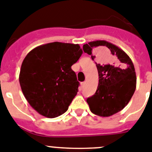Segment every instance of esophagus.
I'll use <instances>...</instances> for the list:
<instances>
[{
    "label": "esophagus",
    "instance_id": "obj_1",
    "mask_svg": "<svg viewBox=\"0 0 152 152\" xmlns=\"http://www.w3.org/2000/svg\"><path fill=\"white\" fill-rule=\"evenodd\" d=\"M85 85H86V82H83V83H81V86H82V88H83V87H84Z\"/></svg>",
    "mask_w": 152,
    "mask_h": 152
}]
</instances>
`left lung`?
I'll return each instance as SVG.
<instances>
[{"instance_id": "8db88e82", "label": "left lung", "mask_w": 152, "mask_h": 152, "mask_svg": "<svg viewBox=\"0 0 152 152\" xmlns=\"http://www.w3.org/2000/svg\"><path fill=\"white\" fill-rule=\"evenodd\" d=\"M98 47L105 49L94 54L93 50ZM83 50L95 60L99 78L96 92L86 100L90 110L100 117L113 115L126 106L136 90L133 64L122 49L106 41L88 42Z\"/></svg>"}]
</instances>
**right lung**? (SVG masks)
<instances>
[{"mask_svg": "<svg viewBox=\"0 0 152 152\" xmlns=\"http://www.w3.org/2000/svg\"><path fill=\"white\" fill-rule=\"evenodd\" d=\"M82 54L78 44L55 42L38 46L26 56L20 84L27 102L41 115L54 118L68 110L79 86L71 66Z\"/></svg>", "mask_w": 152, "mask_h": 152, "instance_id": "add662e5", "label": "right lung"}]
</instances>
